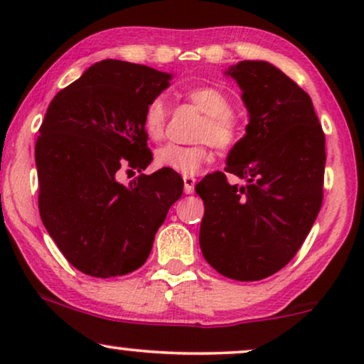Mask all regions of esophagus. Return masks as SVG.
<instances>
[{"label":"esophagus","mask_w":364,"mask_h":364,"mask_svg":"<svg viewBox=\"0 0 364 364\" xmlns=\"http://www.w3.org/2000/svg\"><path fill=\"white\" fill-rule=\"evenodd\" d=\"M193 188H196V177L183 176V192L193 193Z\"/></svg>","instance_id":"obj_1"}]
</instances>
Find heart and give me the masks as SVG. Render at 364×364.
Masks as SVG:
<instances>
[{
  "mask_svg": "<svg viewBox=\"0 0 364 364\" xmlns=\"http://www.w3.org/2000/svg\"><path fill=\"white\" fill-rule=\"evenodd\" d=\"M186 97L198 111L205 114L197 131V139L203 142L196 146L166 144L156 151L154 164L157 168L192 176L212 161L210 142L220 151H228L237 146V142L240 141V122L230 111V99L220 89L213 86L192 87L186 92ZM166 101L162 97H154L144 111V132L152 141H159L166 132Z\"/></svg>",
  "mask_w": 364,
  "mask_h": 364,
  "instance_id": "b5f03b06",
  "label": "heart"
}]
</instances>
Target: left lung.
Segmentation results:
<instances>
[{
  "mask_svg": "<svg viewBox=\"0 0 364 364\" xmlns=\"http://www.w3.org/2000/svg\"><path fill=\"white\" fill-rule=\"evenodd\" d=\"M242 89L250 116L232 149L228 183L208 173L196 192L205 203L200 248L223 277L257 282L282 270L305 242L323 202L325 134L308 94L265 61H240L227 71Z\"/></svg>",
  "mask_w": 364,
  "mask_h": 364,
  "instance_id": "8db88e82",
  "label": "left lung"
}]
</instances>
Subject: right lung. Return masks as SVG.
Segmentation results:
<instances>
[{
  "mask_svg": "<svg viewBox=\"0 0 364 364\" xmlns=\"http://www.w3.org/2000/svg\"><path fill=\"white\" fill-rule=\"evenodd\" d=\"M172 74L104 59L49 104L34 147L39 215L66 260L97 278L127 275L146 263L168 208L182 196L176 172L117 182L121 167L152 161L142 117Z\"/></svg>",
  "mask_w": 364,
  "mask_h": 364,
  "instance_id": "right-lung-1",
  "label": "right lung"
}]
</instances>
